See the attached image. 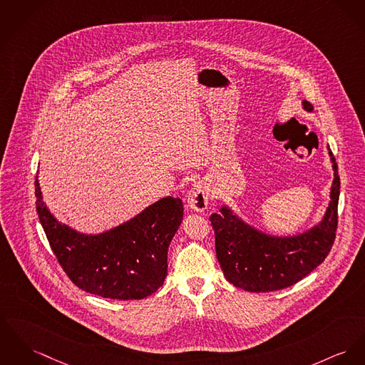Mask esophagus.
Masks as SVG:
<instances>
[{"label":"esophagus","mask_w":365,"mask_h":365,"mask_svg":"<svg viewBox=\"0 0 365 365\" xmlns=\"http://www.w3.org/2000/svg\"><path fill=\"white\" fill-rule=\"evenodd\" d=\"M187 203L188 206L196 210V212H203L207 205H209V190L205 182H196L191 191L187 195Z\"/></svg>","instance_id":"esophagus-1"}]
</instances>
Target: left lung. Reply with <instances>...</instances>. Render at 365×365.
Returning <instances> with one entry per match:
<instances>
[{
    "mask_svg": "<svg viewBox=\"0 0 365 365\" xmlns=\"http://www.w3.org/2000/svg\"><path fill=\"white\" fill-rule=\"evenodd\" d=\"M306 112L313 105L302 102ZM334 181L325 215L309 230L294 235L267 234L238 216L228 205H221L210 221L216 235V253L224 277L246 292L285 289L303 279L328 256L338 225L340 180L338 165L327 148Z\"/></svg>",
    "mask_w": 365,
    "mask_h": 365,
    "instance_id": "obj_1",
    "label": "left lung"
}]
</instances>
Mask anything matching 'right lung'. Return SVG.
Wrapping results in <instances>:
<instances>
[{
  "instance_id": "right-lung-1",
  "label": "right lung",
  "mask_w": 365,
  "mask_h": 365,
  "mask_svg": "<svg viewBox=\"0 0 365 365\" xmlns=\"http://www.w3.org/2000/svg\"><path fill=\"white\" fill-rule=\"evenodd\" d=\"M34 187L51 249L76 287L101 297L137 300L163 285L169 245L184 216L181 197H162L116 227L88 234L51 213L38 175Z\"/></svg>"
}]
</instances>
